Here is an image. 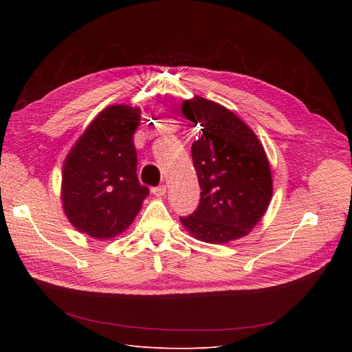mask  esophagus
<instances>
[{"instance_id": "obj_1", "label": "esophagus", "mask_w": 352, "mask_h": 352, "mask_svg": "<svg viewBox=\"0 0 352 352\" xmlns=\"http://www.w3.org/2000/svg\"><path fill=\"white\" fill-rule=\"evenodd\" d=\"M153 194L157 195V197H163L166 194V185H158V186H154L153 189Z\"/></svg>"}]
</instances>
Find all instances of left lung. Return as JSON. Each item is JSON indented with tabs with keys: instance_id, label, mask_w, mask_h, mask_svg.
Wrapping results in <instances>:
<instances>
[{
	"instance_id": "1",
	"label": "left lung",
	"mask_w": 352,
	"mask_h": 352,
	"mask_svg": "<svg viewBox=\"0 0 352 352\" xmlns=\"http://www.w3.org/2000/svg\"><path fill=\"white\" fill-rule=\"evenodd\" d=\"M188 120L201 126L192 162L201 188L197 210L180 221L208 243L245 236L257 225L272 198V172L258 138L236 114L197 97L185 101Z\"/></svg>"
}]
</instances>
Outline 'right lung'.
I'll list each match as a JSON object with an SVG mask.
<instances>
[{
  "instance_id": "add662e5",
  "label": "right lung",
  "mask_w": 352,
  "mask_h": 352,
  "mask_svg": "<svg viewBox=\"0 0 352 352\" xmlns=\"http://www.w3.org/2000/svg\"><path fill=\"white\" fill-rule=\"evenodd\" d=\"M140 109L111 105L101 111L69 153L61 199L79 232L110 239L131 226L150 189L136 175L133 133Z\"/></svg>"
}]
</instances>
